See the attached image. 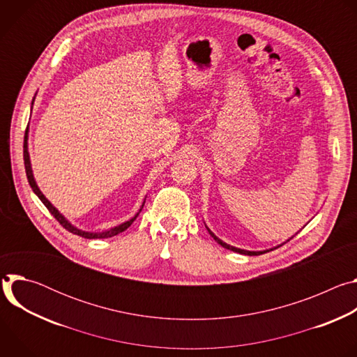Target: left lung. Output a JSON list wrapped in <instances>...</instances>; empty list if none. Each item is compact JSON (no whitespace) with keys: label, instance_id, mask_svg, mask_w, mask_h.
<instances>
[{"label":"left lung","instance_id":"1","mask_svg":"<svg viewBox=\"0 0 357 357\" xmlns=\"http://www.w3.org/2000/svg\"><path fill=\"white\" fill-rule=\"evenodd\" d=\"M209 230V229H208ZM209 233H211V236L220 244V245H223L225 248H227V250H231V251H236V252H240V254H245V256H260V254H264V252H267V251H271V250H274V248H271V250H266V251H247V250H241V248H237V247H233V245H229L227 243H225V241H222L219 237H216L211 230H209ZM289 241V240H288ZM280 247V245H278ZM278 247H275V248H278Z\"/></svg>","mask_w":357,"mask_h":357}]
</instances>
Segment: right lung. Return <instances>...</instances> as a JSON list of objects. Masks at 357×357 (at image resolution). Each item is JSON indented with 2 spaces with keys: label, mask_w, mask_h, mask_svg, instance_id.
<instances>
[{
  "label": "right lung",
  "mask_w": 357,
  "mask_h": 357,
  "mask_svg": "<svg viewBox=\"0 0 357 357\" xmlns=\"http://www.w3.org/2000/svg\"><path fill=\"white\" fill-rule=\"evenodd\" d=\"M28 131H25V137H24V164H25V172H26V178H28V182H29V185H31V188H32V190L36 193V196L42 200V203L43 205L47 208V211L54 215V218L66 229V230H69L70 233H73V234H77V236H82V237H84V238H109V237H113V236H117L119 233H121V231H124L126 229H128L131 225H132V222L135 220V218L138 216V213L132 218V219H130L128 222H126V223H123V225H120V226H117V227H113V229H110V230H107V231H101V233H90V231H82V230H79V229H76V227H73L54 206H52V203H50L45 196H43V193L39 190V188H38V185H36V182H35V179H33V175H32V169H31V161H29V154H28Z\"/></svg>",
  "instance_id": "add662e5"
}]
</instances>
